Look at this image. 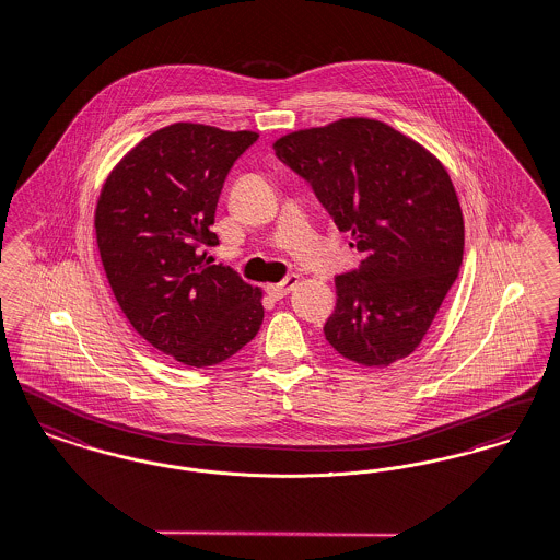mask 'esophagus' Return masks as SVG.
<instances>
[{
  "mask_svg": "<svg viewBox=\"0 0 560 560\" xmlns=\"http://www.w3.org/2000/svg\"><path fill=\"white\" fill-rule=\"evenodd\" d=\"M296 282H299V278L291 273V276H287L282 282H278V284H267L266 293L269 296H273V299H282L284 294L291 293L294 287H296Z\"/></svg>",
  "mask_w": 560,
  "mask_h": 560,
  "instance_id": "34e87169",
  "label": "esophagus"
}]
</instances>
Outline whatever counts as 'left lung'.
I'll use <instances>...</instances> for the list:
<instances>
[{
	"label": "left lung",
	"mask_w": 560,
	"mask_h": 560,
	"mask_svg": "<svg viewBox=\"0 0 560 560\" xmlns=\"http://www.w3.org/2000/svg\"><path fill=\"white\" fill-rule=\"evenodd\" d=\"M276 155L305 178L358 269L335 278L326 341L362 366L417 350L464 259V214L441 160L380 119L343 118L280 137Z\"/></svg>",
	"instance_id": "1"
}]
</instances>
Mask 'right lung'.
Masks as SVG:
<instances>
[{
    "mask_svg": "<svg viewBox=\"0 0 560 560\" xmlns=\"http://www.w3.org/2000/svg\"><path fill=\"white\" fill-rule=\"evenodd\" d=\"M257 139L171 124L119 160L96 202V244L124 316L187 366L232 358L264 323L261 289L207 257L219 244L210 225L225 177Z\"/></svg>",
    "mask_w": 560,
    "mask_h": 560,
    "instance_id": "1",
    "label": "right lung"
}]
</instances>
